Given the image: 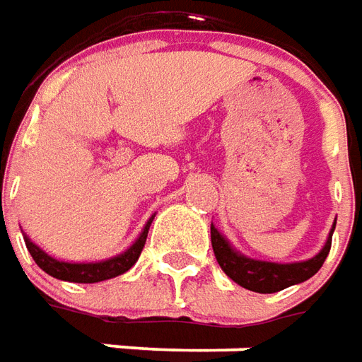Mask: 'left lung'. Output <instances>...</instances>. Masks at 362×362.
<instances>
[{"instance_id":"left-lung-1","label":"left lung","mask_w":362,"mask_h":362,"mask_svg":"<svg viewBox=\"0 0 362 362\" xmlns=\"http://www.w3.org/2000/svg\"><path fill=\"white\" fill-rule=\"evenodd\" d=\"M333 229H331L329 239L320 255H315L313 259L304 260V262H292V264H278V262H264V260H252L243 257L235 249H231V245L225 241L214 225H211V247H214V255H216L219 267L233 282L247 290H252V292L272 294V292L284 290L292 284L304 282L322 269V264L329 255Z\"/></svg>"}]
</instances>
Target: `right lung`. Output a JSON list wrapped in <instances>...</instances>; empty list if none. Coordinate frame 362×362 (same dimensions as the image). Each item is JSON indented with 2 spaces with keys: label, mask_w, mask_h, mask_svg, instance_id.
Here are the masks:
<instances>
[{
  "label": "right lung",
  "mask_w": 362,
  "mask_h": 362,
  "mask_svg": "<svg viewBox=\"0 0 362 362\" xmlns=\"http://www.w3.org/2000/svg\"><path fill=\"white\" fill-rule=\"evenodd\" d=\"M153 219H155V217H151V219L146 221L143 233H141V237H139L137 241L133 243L131 249H127V251L123 252V255H119V257H113V259L110 260H102V262H80V264H78V262L57 260L52 259V257H49L42 249H39L27 235H23V237H25V245H27V249L31 252V257L35 259V262H37L47 274L58 278V280H68V282L93 284V282H102V280H110V278L119 276V274L127 272V270L137 262V259L141 257V251H143V247H145L148 227L153 223Z\"/></svg>",
  "instance_id": "add662e5"
}]
</instances>
